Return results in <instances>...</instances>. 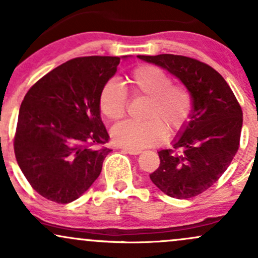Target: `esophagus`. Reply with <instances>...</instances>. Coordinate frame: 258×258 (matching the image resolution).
<instances>
[{
    "mask_svg": "<svg viewBox=\"0 0 258 258\" xmlns=\"http://www.w3.org/2000/svg\"><path fill=\"white\" fill-rule=\"evenodd\" d=\"M122 150L127 154H131V155H138L141 154V150H136V149H128V148H122Z\"/></svg>",
    "mask_w": 258,
    "mask_h": 258,
    "instance_id": "obj_1",
    "label": "esophagus"
}]
</instances>
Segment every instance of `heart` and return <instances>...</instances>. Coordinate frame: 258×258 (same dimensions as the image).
<instances>
[{
	"mask_svg": "<svg viewBox=\"0 0 258 258\" xmlns=\"http://www.w3.org/2000/svg\"><path fill=\"white\" fill-rule=\"evenodd\" d=\"M131 91L137 97H147L144 120H127L111 128L115 144L128 149L159 146L168 133L180 131L193 111V97L182 85H173L168 73L153 64L139 65L128 75ZM127 92L115 79L106 81L99 93V108L109 120H119L127 109Z\"/></svg>",
	"mask_w": 258,
	"mask_h": 258,
	"instance_id": "1",
	"label": "heart"
}]
</instances>
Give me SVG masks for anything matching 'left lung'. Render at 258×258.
<instances>
[{
    "label": "left lung",
    "mask_w": 258,
    "mask_h": 258,
    "mask_svg": "<svg viewBox=\"0 0 258 258\" xmlns=\"http://www.w3.org/2000/svg\"><path fill=\"white\" fill-rule=\"evenodd\" d=\"M164 68L190 91L193 111L173 149L160 150L150 179L162 193L189 199L217 182L239 149L241 106L226 80L197 59L174 54L138 55Z\"/></svg>",
    "instance_id": "1"
}]
</instances>
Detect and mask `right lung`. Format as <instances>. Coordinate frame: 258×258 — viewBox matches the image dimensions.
Segmentation results:
<instances>
[{"instance_id": "obj_1", "label": "right lung", "mask_w": 258, "mask_h": 258, "mask_svg": "<svg viewBox=\"0 0 258 258\" xmlns=\"http://www.w3.org/2000/svg\"><path fill=\"white\" fill-rule=\"evenodd\" d=\"M126 58V57H123ZM119 57H80L41 78L25 94L14 154L38 194L58 204L76 200L98 178L109 135L99 93L116 73Z\"/></svg>"}]
</instances>
